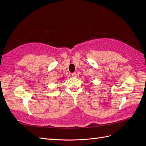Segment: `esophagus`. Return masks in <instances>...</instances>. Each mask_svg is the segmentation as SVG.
<instances>
[{"label": "esophagus", "instance_id": "obj_1", "mask_svg": "<svg viewBox=\"0 0 146 146\" xmlns=\"http://www.w3.org/2000/svg\"><path fill=\"white\" fill-rule=\"evenodd\" d=\"M71 76H73V77H76V73L75 72L71 73Z\"/></svg>", "mask_w": 146, "mask_h": 146}]
</instances>
